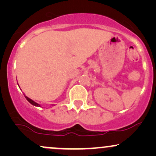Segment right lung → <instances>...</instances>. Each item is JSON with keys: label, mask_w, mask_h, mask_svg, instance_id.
<instances>
[{"label": "right lung", "mask_w": 156, "mask_h": 156, "mask_svg": "<svg viewBox=\"0 0 156 156\" xmlns=\"http://www.w3.org/2000/svg\"><path fill=\"white\" fill-rule=\"evenodd\" d=\"M17 84H18V83H17ZM19 86V85H18ZM24 96H25V98H26V100H27V101H28V102H29V103H31V104H32V105H35V106H38V107H41V105H39V103H36V102H34V101H32V100L31 99H30V98H28V97H27V96H26V95H25V94H24Z\"/></svg>", "instance_id": "1"}]
</instances>
